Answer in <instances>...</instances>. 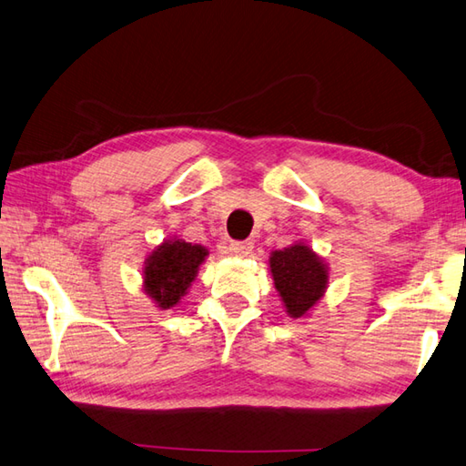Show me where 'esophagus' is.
<instances>
[{
	"label": "esophagus",
	"instance_id": "esophagus-1",
	"mask_svg": "<svg viewBox=\"0 0 466 466\" xmlns=\"http://www.w3.org/2000/svg\"><path fill=\"white\" fill-rule=\"evenodd\" d=\"M253 251V241H231L227 245V253L233 257H247Z\"/></svg>",
	"mask_w": 466,
	"mask_h": 466
}]
</instances>
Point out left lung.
Wrapping results in <instances>:
<instances>
[{"label":"left lung","instance_id":"left-lung-1","mask_svg":"<svg viewBox=\"0 0 466 466\" xmlns=\"http://www.w3.org/2000/svg\"><path fill=\"white\" fill-rule=\"evenodd\" d=\"M268 265L275 289L291 317H303L323 297L329 279L327 267L307 245L297 243L275 251Z\"/></svg>","mask_w":466,"mask_h":466}]
</instances>
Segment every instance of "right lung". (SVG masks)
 Returning <instances> with one entry per match:
<instances>
[{"mask_svg": "<svg viewBox=\"0 0 466 466\" xmlns=\"http://www.w3.org/2000/svg\"><path fill=\"white\" fill-rule=\"evenodd\" d=\"M207 249L185 241H167L155 249L146 263V291L161 309L179 303L205 261Z\"/></svg>", "mask_w": 466, "mask_h": 466, "instance_id": "1", "label": "right lung"}]
</instances>
